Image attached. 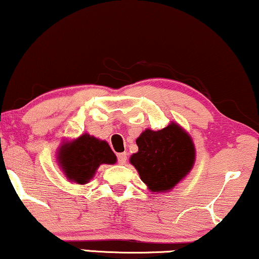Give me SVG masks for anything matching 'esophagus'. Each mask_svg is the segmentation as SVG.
Returning a JSON list of instances; mask_svg holds the SVG:
<instances>
[{
  "mask_svg": "<svg viewBox=\"0 0 259 259\" xmlns=\"http://www.w3.org/2000/svg\"><path fill=\"white\" fill-rule=\"evenodd\" d=\"M126 159H127L126 153H120V154H118V163H119V165H125V163H126Z\"/></svg>",
  "mask_w": 259,
  "mask_h": 259,
  "instance_id": "1",
  "label": "esophagus"
}]
</instances>
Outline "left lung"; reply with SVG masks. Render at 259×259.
Listing matches in <instances>:
<instances>
[{"label": "left lung", "mask_w": 259, "mask_h": 259, "mask_svg": "<svg viewBox=\"0 0 259 259\" xmlns=\"http://www.w3.org/2000/svg\"><path fill=\"white\" fill-rule=\"evenodd\" d=\"M136 145L139 152L130 156V163L153 192L172 190L194 167V142L177 123L156 132L145 130Z\"/></svg>", "instance_id": "1"}]
</instances>
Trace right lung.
Returning a JSON list of instances; mask_svg holds the SVG:
<instances>
[{"instance_id": "right-lung-1", "label": "right lung", "mask_w": 259, "mask_h": 259, "mask_svg": "<svg viewBox=\"0 0 259 259\" xmlns=\"http://www.w3.org/2000/svg\"><path fill=\"white\" fill-rule=\"evenodd\" d=\"M57 161L70 182L82 185L93 178L101 163H116L117 156L106 141L83 134L61 146Z\"/></svg>"}]
</instances>
